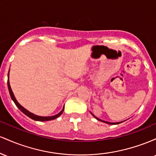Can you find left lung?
<instances>
[{"label":"left lung","instance_id":"8db88e82","mask_svg":"<svg viewBox=\"0 0 156 156\" xmlns=\"http://www.w3.org/2000/svg\"><path fill=\"white\" fill-rule=\"evenodd\" d=\"M91 114H92L93 115V117H94V118H95V119H98V120H99V121H101V122H105V123H107V124H110V125H117V124H119V123H121V122H106V121H103V120H102V119H98V117H96L94 115V114H92V113H91Z\"/></svg>","mask_w":156,"mask_h":156}]
</instances>
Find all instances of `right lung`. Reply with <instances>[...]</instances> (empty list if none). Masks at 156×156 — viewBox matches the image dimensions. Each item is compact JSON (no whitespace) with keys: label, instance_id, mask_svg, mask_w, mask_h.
I'll return each mask as SVG.
<instances>
[{"label":"right lung","instance_id":"1","mask_svg":"<svg viewBox=\"0 0 156 156\" xmlns=\"http://www.w3.org/2000/svg\"><path fill=\"white\" fill-rule=\"evenodd\" d=\"M9 73H8V80H7V83H8V88H9V94H10L11 98H12V101H14V103H15V105L17 106V108H18L20 110L21 112L23 113V114H25L26 116H28V117H30L31 119H34V120H36V121H41V122L42 121H49V120H53V119H56V118H58L61 115V114L63 113L64 106L63 109H62V110L58 114H55V115H54V116H51V117H40V116H37V115H36V114H34L30 112H28V111L26 110L24 107H23L22 105L20 104L17 101V100H16L15 97L13 94V92H12V89H11L9 80Z\"/></svg>","mask_w":156,"mask_h":156}]
</instances>
